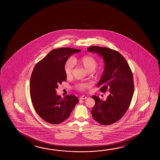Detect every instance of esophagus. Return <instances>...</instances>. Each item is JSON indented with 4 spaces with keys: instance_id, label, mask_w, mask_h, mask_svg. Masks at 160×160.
I'll return each instance as SVG.
<instances>
[{
    "instance_id": "1",
    "label": "esophagus",
    "mask_w": 160,
    "mask_h": 160,
    "mask_svg": "<svg viewBox=\"0 0 160 160\" xmlns=\"http://www.w3.org/2000/svg\"><path fill=\"white\" fill-rule=\"evenodd\" d=\"M87 98V96H85V95H82V96H81V97H80V98H79V100L86 99Z\"/></svg>"
}]
</instances>
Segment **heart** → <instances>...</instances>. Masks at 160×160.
Wrapping results in <instances>:
<instances>
[{"instance_id":"b5f03b06","label":"heart","mask_w":160,"mask_h":160,"mask_svg":"<svg viewBox=\"0 0 160 160\" xmlns=\"http://www.w3.org/2000/svg\"><path fill=\"white\" fill-rule=\"evenodd\" d=\"M74 63L80 66L87 71L92 72L94 71L97 66V61L95 58L91 56H84L79 58H73V59H68L64 64V71L67 76L71 75L73 70ZM91 86L89 83H81L77 85V89L80 90H84Z\"/></svg>"}]
</instances>
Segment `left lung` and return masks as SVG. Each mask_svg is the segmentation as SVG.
I'll use <instances>...</instances> for the list:
<instances>
[{"label": "left lung", "instance_id": "left-lung-1", "mask_svg": "<svg viewBox=\"0 0 160 160\" xmlns=\"http://www.w3.org/2000/svg\"><path fill=\"white\" fill-rule=\"evenodd\" d=\"M87 50L103 58L104 70L97 87L102 92H109L106 100L92 96L95 102L92 117L102 125H110L119 121L130 105L134 92L133 74L126 59L115 50L97 46Z\"/></svg>", "mask_w": 160, "mask_h": 160}]
</instances>
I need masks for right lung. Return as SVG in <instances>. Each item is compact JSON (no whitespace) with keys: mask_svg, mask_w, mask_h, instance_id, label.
Listing matches in <instances>:
<instances>
[{"mask_svg":"<svg viewBox=\"0 0 160 160\" xmlns=\"http://www.w3.org/2000/svg\"><path fill=\"white\" fill-rule=\"evenodd\" d=\"M80 51L68 47L55 49L34 66L29 84L32 102L37 114L47 123L58 124L65 121L79 102L73 95L61 98L56 89L66 80V61Z\"/></svg>","mask_w":160,"mask_h":160,"instance_id":"right-lung-1","label":"right lung"}]
</instances>
